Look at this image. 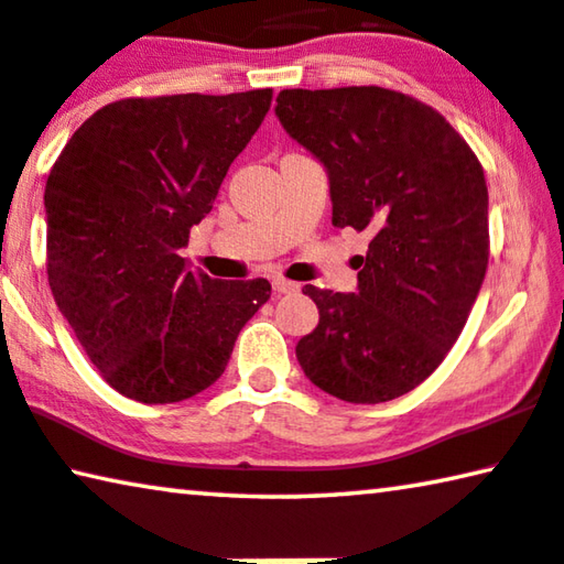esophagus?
I'll list each match as a JSON object with an SVG mask.
<instances>
[{"instance_id": "34e87169", "label": "esophagus", "mask_w": 564, "mask_h": 564, "mask_svg": "<svg viewBox=\"0 0 564 564\" xmlns=\"http://www.w3.org/2000/svg\"><path fill=\"white\" fill-rule=\"evenodd\" d=\"M272 290L276 294H290V292H297L300 284L284 280V276H272Z\"/></svg>"}]
</instances>
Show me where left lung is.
<instances>
[{
  "instance_id": "obj_1",
  "label": "left lung",
  "mask_w": 564,
  "mask_h": 564,
  "mask_svg": "<svg viewBox=\"0 0 564 564\" xmlns=\"http://www.w3.org/2000/svg\"><path fill=\"white\" fill-rule=\"evenodd\" d=\"M274 112L323 163L333 227L370 234L358 290L305 284L319 323L294 352L319 391L348 403L393 401L441 366L481 290V163L444 116L376 85L282 90Z\"/></svg>"
}]
</instances>
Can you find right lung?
Wrapping results in <instances>:
<instances>
[{
	"mask_svg": "<svg viewBox=\"0 0 564 564\" xmlns=\"http://www.w3.org/2000/svg\"><path fill=\"white\" fill-rule=\"evenodd\" d=\"M272 90L110 102L85 120L45 186L47 280L118 393L176 403L216 383L270 282H221L181 257Z\"/></svg>",
	"mask_w": 564,
	"mask_h": 564,
	"instance_id": "add662e5",
	"label": "right lung"
}]
</instances>
